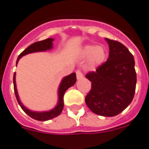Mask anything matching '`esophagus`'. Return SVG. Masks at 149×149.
<instances>
[{
    "label": "esophagus",
    "mask_w": 149,
    "mask_h": 149,
    "mask_svg": "<svg viewBox=\"0 0 149 149\" xmlns=\"http://www.w3.org/2000/svg\"><path fill=\"white\" fill-rule=\"evenodd\" d=\"M76 76H77V79L78 80H80V79H82L83 78V74L81 73V71L80 70H77L76 71Z\"/></svg>",
    "instance_id": "obj_1"
}]
</instances>
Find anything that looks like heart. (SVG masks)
<instances>
[{
  "instance_id": "1",
  "label": "heart",
  "mask_w": 149,
  "mask_h": 149,
  "mask_svg": "<svg viewBox=\"0 0 149 149\" xmlns=\"http://www.w3.org/2000/svg\"><path fill=\"white\" fill-rule=\"evenodd\" d=\"M106 52L104 47L90 45L84 46L81 52L83 58H88V66L91 69L99 67L106 59Z\"/></svg>"
}]
</instances>
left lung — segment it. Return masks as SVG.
<instances>
[{
    "label": "left lung",
    "instance_id": "left-lung-1",
    "mask_svg": "<svg viewBox=\"0 0 149 149\" xmlns=\"http://www.w3.org/2000/svg\"><path fill=\"white\" fill-rule=\"evenodd\" d=\"M105 41L109 47L108 60L85 76L91 82L85 103L96 115L113 117L132 102L137 78L135 59L128 48L118 41Z\"/></svg>",
    "mask_w": 149,
    "mask_h": 149
}]
</instances>
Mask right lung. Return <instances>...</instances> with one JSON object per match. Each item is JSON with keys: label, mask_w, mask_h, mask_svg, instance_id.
I'll use <instances>...</instances> for the list:
<instances>
[{"label": "right lung", "mask_w": 149, "mask_h": 149, "mask_svg": "<svg viewBox=\"0 0 149 149\" xmlns=\"http://www.w3.org/2000/svg\"><path fill=\"white\" fill-rule=\"evenodd\" d=\"M53 41H54L53 38H47L44 40V41L35 42L31 45L23 52H21V54L18 56L16 65H17L20 58H21L23 56L26 55V54L34 53V52H45V51H47V50H51L53 47ZM15 76H16V73L14 74V79H13V81H14V89L17 101L18 102L19 105L21 106V108L23 109L24 111L27 115H29L30 117L35 120H38V121H42V122L43 121H47V120L52 119V118H54L57 117V116L60 115L61 111H62L63 108H64V99H63V97H64V95H65V91H67L69 88L73 86L76 82L75 73H71L69 75L65 76V78L61 80L60 85L58 87V104H56V106L53 109H52V110L46 111H34L30 110V109L26 108L22 104V102H21V100L19 98V95L18 93H17V90L16 80H15L16 78H15Z\"/></svg>", "instance_id": "obj_1"}]
</instances>
